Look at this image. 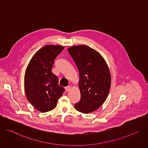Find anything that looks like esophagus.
I'll return each mask as SVG.
<instances>
[{
  "label": "esophagus",
  "instance_id": "esophagus-1",
  "mask_svg": "<svg viewBox=\"0 0 148 148\" xmlns=\"http://www.w3.org/2000/svg\"><path fill=\"white\" fill-rule=\"evenodd\" d=\"M71 86H66V87L65 88V90H66V92H68V91H69L71 90Z\"/></svg>",
  "mask_w": 148,
  "mask_h": 148
}]
</instances>
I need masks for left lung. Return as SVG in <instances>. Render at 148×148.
<instances>
[{"mask_svg":"<svg viewBox=\"0 0 148 148\" xmlns=\"http://www.w3.org/2000/svg\"><path fill=\"white\" fill-rule=\"evenodd\" d=\"M68 50L79 73L81 97L75 108L82 113H90L104 103L109 94L111 77L108 64L99 52L88 46H74Z\"/></svg>","mask_w":148,"mask_h":148,"instance_id":"obj_1","label":"left lung"}]
</instances>
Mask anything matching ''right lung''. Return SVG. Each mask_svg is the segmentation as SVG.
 Here are the masks:
<instances>
[{
	"label": "right lung",
	"instance_id": "right-lung-1",
	"mask_svg": "<svg viewBox=\"0 0 148 148\" xmlns=\"http://www.w3.org/2000/svg\"><path fill=\"white\" fill-rule=\"evenodd\" d=\"M63 49L59 45H46L34 55L27 66L25 75L27 99L42 112L53 109L65 90L52 72L55 59Z\"/></svg>",
	"mask_w": 148,
	"mask_h": 148
}]
</instances>
